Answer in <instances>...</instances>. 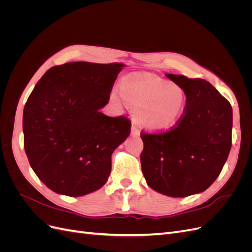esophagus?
Segmentation results:
<instances>
[{"label":"esophagus","instance_id":"1","mask_svg":"<svg viewBox=\"0 0 252 252\" xmlns=\"http://www.w3.org/2000/svg\"><path fill=\"white\" fill-rule=\"evenodd\" d=\"M131 133H132L133 135H140L139 128L136 127L135 125H132V127H131Z\"/></svg>","mask_w":252,"mask_h":252}]
</instances>
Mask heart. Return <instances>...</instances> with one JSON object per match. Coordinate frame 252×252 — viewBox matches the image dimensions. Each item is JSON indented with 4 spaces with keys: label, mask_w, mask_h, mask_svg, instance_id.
<instances>
[{
    "label": "heart",
    "mask_w": 252,
    "mask_h": 252,
    "mask_svg": "<svg viewBox=\"0 0 252 252\" xmlns=\"http://www.w3.org/2000/svg\"><path fill=\"white\" fill-rule=\"evenodd\" d=\"M120 91L134 110L136 123L149 130H168L184 116L187 95L178 84L157 77H133L122 81Z\"/></svg>",
    "instance_id": "obj_1"
}]
</instances>
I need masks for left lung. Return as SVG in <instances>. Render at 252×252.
Listing matches in <instances>:
<instances>
[{
	"label": "left lung",
	"instance_id": "8db88e82",
	"mask_svg": "<svg viewBox=\"0 0 252 252\" xmlns=\"http://www.w3.org/2000/svg\"><path fill=\"white\" fill-rule=\"evenodd\" d=\"M166 77L185 90L186 109L169 130L141 132V165L150 188L184 197L205 191L222 171L231 148L232 107L207 81Z\"/></svg>",
	"mask_w": 252,
	"mask_h": 252
}]
</instances>
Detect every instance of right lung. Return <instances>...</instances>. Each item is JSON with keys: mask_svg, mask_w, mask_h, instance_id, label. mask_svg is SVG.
<instances>
[{"mask_svg": "<svg viewBox=\"0 0 252 252\" xmlns=\"http://www.w3.org/2000/svg\"><path fill=\"white\" fill-rule=\"evenodd\" d=\"M121 63L71 62L51 67L23 112L24 148L34 173L52 191L81 196L100 189L111 155L131 122L100 111L108 103Z\"/></svg>", "mask_w": 252, "mask_h": 252, "instance_id": "add662e5", "label": "right lung"}]
</instances>
